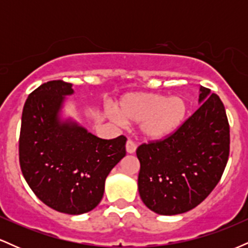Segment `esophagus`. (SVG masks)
<instances>
[{
	"label": "esophagus",
	"mask_w": 248,
	"mask_h": 248,
	"mask_svg": "<svg viewBox=\"0 0 248 248\" xmlns=\"http://www.w3.org/2000/svg\"><path fill=\"white\" fill-rule=\"evenodd\" d=\"M126 150L128 154H134L136 150V144L134 143V141L132 140H128L126 143Z\"/></svg>",
	"instance_id": "34e87169"
}]
</instances>
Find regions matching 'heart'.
Listing matches in <instances>:
<instances>
[{
    "mask_svg": "<svg viewBox=\"0 0 248 248\" xmlns=\"http://www.w3.org/2000/svg\"><path fill=\"white\" fill-rule=\"evenodd\" d=\"M187 102L183 96L160 93H128L114 106L115 114L127 124L140 122L141 133L149 140H161L181 127L187 115Z\"/></svg>",
    "mask_w": 248,
    "mask_h": 248,
    "instance_id": "heart-1",
    "label": "heart"
}]
</instances>
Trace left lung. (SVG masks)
<instances>
[{
  "label": "left lung",
  "instance_id": "8db88e82",
  "mask_svg": "<svg viewBox=\"0 0 248 248\" xmlns=\"http://www.w3.org/2000/svg\"><path fill=\"white\" fill-rule=\"evenodd\" d=\"M201 107L171 135L142 143L139 193L148 209L163 216L201 204L220 181L230 155V124L220 98L201 87Z\"/></svg>",
  "mask_w": 248,
  "mask_h": 248
}]
</instances>
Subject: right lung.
I'll return each instance as SVG.
<instances>
[{
  "mask_svg": "<svg viewBox=\"0 0 248 248\" xmlns=\"http://www.w3.org/2000/svg\"><path fill=\"white\" fill-rule=\"evenodd\" d=\"M72 84L51 80L28 96L18 141L19 166L30 189L45 205L81 215L100 203L110 170L126 156V136L104 140L59 112Z\"/></svg>",
  "mask_w": 248,
  "mask_h": 248,
  "instance_id": "1",
  "label": "right lung"
}]
</instances>
